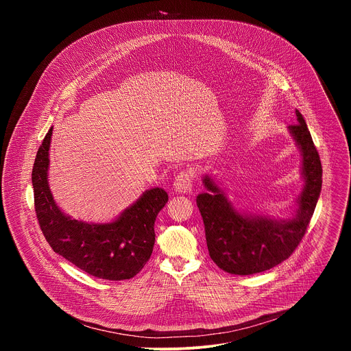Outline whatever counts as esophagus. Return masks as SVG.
Returning a JSON list of instances; mask_svg holds the SVG:
<instances>
[{
  "label": "esophagus",
  "instance_id": "obj_1",
  "mask_svg": "<svg viewBox=\"0 0 351 351\" xmlns=\"http://www.w3.org/2000/svg\"><path fill=\"white\" fill-rule=\"evenodd\" d=\"M173 187L178 193H190L193 189V176L189 171H182L176 175Z\"/></svg>",
  "mask_w": 351,
  "mask_h": 351
}]
</instances>
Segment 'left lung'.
I'll return each mask as SVG.
<instances>
[{"label":"left lung","instance_id":"1","mask_svg":"<svg viewBox=\"0 0 351 351\" xmlns=\"http://www.w3.org/2000/svg\"><path fill=\"white\" fill-rule=\"evenodd\" d=\"M297 125L289 133L302 156V191L290 217L252 213L237 207L215 179L206 173V191L195 197L206 229L210 257L225 272L253 275L283 263L302 241L317 207L322 187V165L303 115L295 110Z\"/></svg>","mask_w":351,"mask_h":351}]
</instances>
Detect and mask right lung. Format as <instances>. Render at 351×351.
<instances>
[{
	"instance_id": "right-lung-1",
	"label": "right lung",
	"mask_w": 351,
	"mask_h": 351,
	"mask_svg": "<svg viewBox=\"0 0 351 351\" xmlns=\"http://www.w3.org/2000/svg\"><path fill=\"white\" fill-rule=\"evenodd\" d=\"M51 136L53 128L38 148L32 172L36 215L45 240L57 254L95 278H133L153 253L154 222L168 193L161 187L145 190L110 222L75 219L58 207L48 184Z\"/></svg>"
}]
</instances>
